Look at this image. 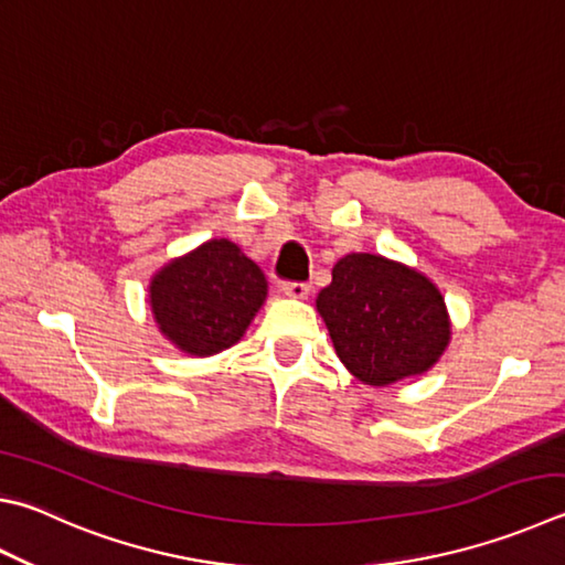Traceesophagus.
Returning <instances> with one entry per match:
<instances>
[{
	"instance_id": "1",
	"label": "esophagus",
	"mask_w": 565,
	"mask_h": 565,
	"mask_svg": "<svg viewBox=\"0 0 565 565\" xmlns=\"http://www.w3.org/2000/svg\"><path fill=\"white\" fill-rule=\"evenodd\" d=\"M281 291L286 296H291V299H306V296L311 294V286L303 284V281H284Z\"/></svg>"
}]
</instances>
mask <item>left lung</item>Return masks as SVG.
I'll use <instances>...</instances> for the list:
<instances>
[{"mask_svg":"<svg viewBox=\"0 0 565 565\" xmlns=\"http://www.w3.org/2000/svg\"><path fill=\"white\" fill-rule=\"evenodd\" d=\"M316 309L341 363L375 387L427 373L452 335L437 286L381 254L343 256Z\"/></svg>","mask_w":565,"mask_h":565,"instance_id":"left-lung-1","label":"left lung"}]
</instances>
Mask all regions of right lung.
Listing matches in <instances>:
<instances>
[{"mask_svg":"<svg viewBox=\"0 0 565 565\" xmlns=\"http://www.w3.org/2000/svg\"><path fill=\"white\" fill-rule=\"evenodd\" d=\"M148 291L160 333L204 358L244 335L266 299V276L234 242L210 239L162 266Z\"/></svg>","mask_w":565,"mask_h":565,"instance_id":"right-lung-1","label":"right lung"}]
</instances>
